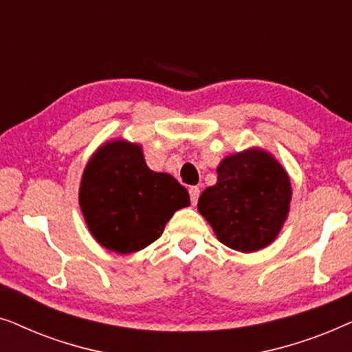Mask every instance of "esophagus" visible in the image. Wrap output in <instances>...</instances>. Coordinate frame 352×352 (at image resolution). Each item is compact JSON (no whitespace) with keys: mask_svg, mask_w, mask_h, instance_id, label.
Masks as SVG:
<instances>
[{"mask_svg":"<svg viewBox=\"0 0 352 352\" xmlns=\"http://www.w3.org/2000/svg\"><path fill=\"white\" fill-rule=\"evenodd\" d=\"M189 195H190L192 205H197V200H199V197H200V187L192 186L189 189Z\"/></svg>","mask_w":352,"mask_h":352,"instance_id":"34e87169","label":"esophagus"}]
</instances>
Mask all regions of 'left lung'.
<instances>
[{
	"label": "left lung",
	"instance_id": "8db88e82",
	"mask_svg": "<svg viewBox=\"0 0 352 352\" xmlns=\"http://www.w3.org/2000/svg\"><path fill=\"white\" fill-rule=\"evenodd\" d=\"M218 182L206 187L199 211L226 247L258 252L276 240L292 200L290 177L261 148L234 153L218 166Z\"/></svg>",
	"mask_w": 352,
	"mask_h": 352
}]
</instances>
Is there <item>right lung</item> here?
Returning a JSON list of instances; mask_svg holds the SVG:
<instances>
[{
    "instance_id": "add662e5",
    "label": "right lung",
    "mask_w": 352,
    "mask_h": 352,
    "mask_svg": "<svg viewBox=\"0 0 352 352\" xmlns=\"http://www.w3.org/2000/svg\"><path fill=\"white\" fill-rule=\"evenodd\" d=\"M80 206L93 237L110 252L128 254L160 237L189 192L168 173L146 165L142 147L123 139L104 144L86 165Z\"/></svg>"
}]
</instances>
